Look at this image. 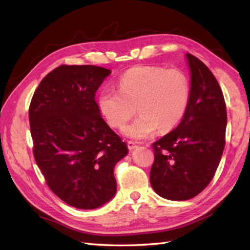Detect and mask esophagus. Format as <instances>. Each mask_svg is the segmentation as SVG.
Instances as JSON below:
<instances>
[{
    "label": "esophagus",
    "instance_id": "obj_1",
    "mask_svg": "<svg viewBox=\"0 0 250 250\" xmlns=\"http://www.w3.org/2000/svg\"><path fill=\"white\" fill-rule=\"evenodd\" d=\"M128 148H129L130 150H133V149H135V148H137V145L135 144L134 142L129 141V142H128Z\"/></svg>",
    "mask_w": 250,
    "mask_h": 250
}]
</instances>
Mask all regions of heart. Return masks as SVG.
Returning <instances> with one entry per match:
<instances>
[{"instance_id":"obj_1","label":"heart","mask_w":250,"mask_h":250,"mask_svg":"<svg viewBox=\"0 0 250 250\" xmlns=\"http://www.w3.org/2000/svg\"><path fill=\"white\" fill-rule=\"evenodd\" d=\"M119 91L104 89L98 98L101 114L113 128H121L135 114H141L125 125L122 133L133 140H145L159 129L167 132L176 126L187 110L190 84L178 68L136 66L121 75Z\"/></svg>"}]
</instances>
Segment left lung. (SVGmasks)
Returning a JSON list of instances; mask_svg holds the SVG:
<instances>
[{"label": "left lung", "mask_w": 250, "mask_h": 250, "mask_svg": "<svg viewBox=\"0 0 250 250\" xmlns=\"http://www.w3.org/2000/svg\"><path fill=\"white\" fill-rule=\"evenodd\" d=\"M190 70V98L182 121L153 143L150 184L164 199L186 201L213 179L226 144L225 98L213 73L186 54Z\"/></svg>", "instance_id": "left-lung-1"}]
</instances>
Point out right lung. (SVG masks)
I'll use <instances>...</instances> for the list:
<instances>
[{
    "instance_id": "1",
    "label": "right lung",
    "mask_w": 250,
    "mask_h": 250,
    "mask_svg": "<svg viewBox=\"0 0 250 250\" xmlns=\"http://www.w3.org/2000/svg\"><path fill=\"white\" fill-rule=\"evenodd\" d=\"M110 73L94 65H61L43 78L30 104L37 166L52 192L78 209L98 208L114 198V168L128 155L95 101Z\"/></svg>"
}]
</instances>
